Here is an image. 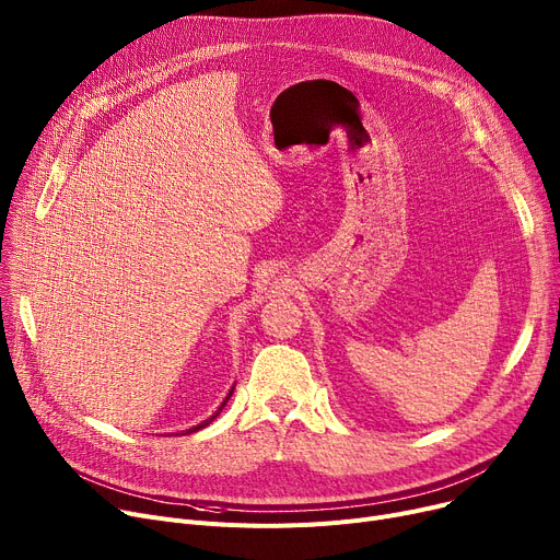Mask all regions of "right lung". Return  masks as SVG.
Instances as JSON below:
<instances>
[{
	"label": "right lung",
	"mask_w": 560,
	"mask_h": 560,
	"mask_svg": "<svg viewBox=\"0 0 560 560\" xmlns=\"http://www.w3.org/2000/svg\"><path fill=\"white\" fill-rule=\"evenodd\" d=\"M232 394H234V387H232V389H230V394H228V398H225V400H222V402H220V407H218V409H215V415H213V417H209V419H207V421H202V423H198V425H194V428H189V430H184V432H186V434H189V432H198V430H202V428H207V425H209V423H211V421H213V419H215V417H218V415H220V412H222V407H225V405H228V400H230V396H232Z\"/></svg>",
	"instance_id": "add662e5"
}]
</instances>
